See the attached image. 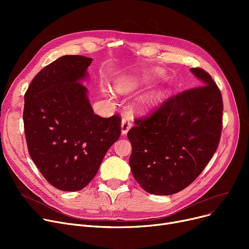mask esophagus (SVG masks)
Returning a JSON list of instances; mask_svg holds the SVG:
<instances>
[{"label":"esophagus","instance_id":"obj_1","mask_svg":"<svg viewBox=\"0 0 249 249\" xmlns=\"http://www.w3.org/2000/svg\"><path fill=\"white\" fill-rule=\"evenodd\" d=\"M131 128V124H130V119L128 117H124L121 122V133L122 135H126L128 131Z\"/></svg>","mask_w":249,"mask_h":249}]
</instances>
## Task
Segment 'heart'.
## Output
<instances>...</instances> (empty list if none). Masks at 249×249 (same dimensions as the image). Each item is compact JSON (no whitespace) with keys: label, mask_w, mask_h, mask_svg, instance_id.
<instances>
[{"label":"heart","mask_w":249,"mask_h":249,"mask_svg":"<svg viewBox=\"0 0 249 249\" xmlns=\"http://www.w3.org/2000/svg\"><path fill=\"white\" fill-rule=\"evenodd\" d=\"M150 78H152V74L126 77V78H123V80L117 81L115 87L117 90H119L120 93H127L129 89L148 82ZM161 96H162V93L160 89L150 90L146 95H144L142 98L139 99V101L136 104V107L140 110L150 109L160 102V100L161 99Z\"/></svg>","instance_id":"b5f03b06"}]
</instances>
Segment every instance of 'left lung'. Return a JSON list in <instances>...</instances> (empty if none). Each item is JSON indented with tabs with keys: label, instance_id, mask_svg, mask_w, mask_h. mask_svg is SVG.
<instances>
[{
	"label": "left lung",
	"instance_id": "1",
	"mask_svg": "<svg viewBox=\"0 0 249 249\" xmlns=\"http://www.w3.org/2000/svg\"><path fill=\"white\" fill-rule=\"evenodd\" d=\"M190 71L198 87L167 99L149 117L136 119L127 134L132 145V175L153 195H173L190 186L219 144L221 91L207 71Z\"/></svg>",
	"mask_w": 249,
	"mask_h": 249
}]
</instances>
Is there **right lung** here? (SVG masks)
<instances>
[{
    "mask_svg": "<svg viewBox=\"0 0 249 249\" xmlns=\"http://www.w3.org/2000/svg\"><path fill=\"white\" fill-rule=\"evenodd\" d=\"M93 58L64 55L33 78L25 94V137L33 162L56 189L74 192L95 178L119 139L118 115H95L82 84Z\"/></svg>",
    "mask_w": 249,
    "mask_h": 249,
    "instance_id": "add662e5",
    "label": "right lung"
}]
</instances>
